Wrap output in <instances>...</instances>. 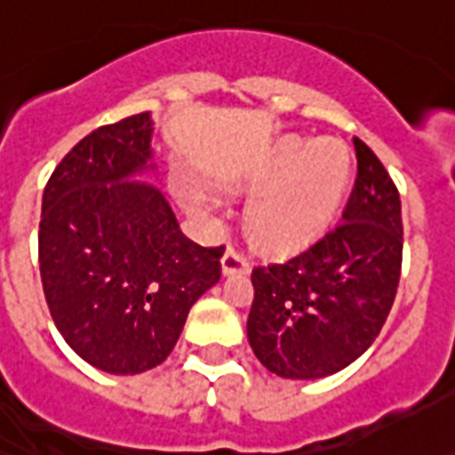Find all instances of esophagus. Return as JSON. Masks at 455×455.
Wrapping results in <instances>:
<instances>
[{
	"instance_id": "1",
	"label": "esophagus",
	"mask_w": 455,
	"mask_h": 455,
	"mask_svg": "<svg viewBox=\"0 0 455 455\" xmlns=\"http://www.w3.org/2000/svg\"><path fill=\"white\" fill-rule=\"evenodd\" d=\"M221 270H224V275H236V272H248L251 270V262H248V258H245L238 248H234V245H228L227 253H224V258H221Z\"/></svg>"
}]
</instances>
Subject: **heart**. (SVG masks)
<instances>
[{
  "instance_id": "b5f03b06",
  "label": "heart",
  "mask_w": 455,
  "mask_h": 455,
  "mask_svg": "<svg viewBox=\"0 0 455 455\" xmlns=\"http://www.w3.org/2000/svg\"><path fill=\"white\" fill-rule=\"evenodd\" d=\"M349 180V154L335 140H282L253 176L260 190L248 207V231L275 253L304 248L331 227ZM183 200L204 210L207 197L188 185Z\"/></svg>"
}]
</instances>
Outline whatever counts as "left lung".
<instances>
[{
  "label": "left lung",
  "mask_w": 455,
  "mask_h": 455,
  "mask_svg": "<svg viewBox=\"0 0 455 455\" xmlns=\"http://www.w3.org/2000/svg\"><path fill=\"white\" fill-rule=\"evenodd\" d=\"M356 180L342 221L284 262L253 267L248 342L282 379H323L379 338L403 265L398 188L355 137Z\"/></svg>",
  "instance_id": "left-lung-1"
}]
</instances>
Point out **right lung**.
I'll return each instance as SVG.
<instances>
[{"mask_svg": "<svg viewBox=\"0 0 455 455\" xmlns=\"http://www.w3.org/2000/svg\"><path fill=\"white\" fill-rule=\"evenodd\" d=\"M151 159L149 113L103 124L57 164L38 231L43 291L84 362L142 373L176 347L188 311L221 277L219 248L185 238L166 197L130 180Z\"/></svg>", "mask_w": 455, "mask_h": 455, "instance_id": "add662e5", "label": "right lung"}]
</instances>
